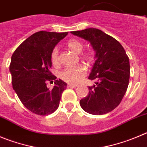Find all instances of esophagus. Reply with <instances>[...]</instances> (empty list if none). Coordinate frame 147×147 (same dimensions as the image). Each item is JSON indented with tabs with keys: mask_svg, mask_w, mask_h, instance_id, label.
<instances>
[{
	"mask_svg": "<svg viewBox=\"0 0 147 147\" xmlns=\"http://www.w3.org/2000/svg\"><path fill=\"white\" fill-rule=\"evenodd\" d=\"M67 87H68V88H77V87H78V85L68 84V85H67Z\"/></svg>",
	"mask_w": 147,
	"mask_h": 147,
	"instance_id": "obj_1",
	"label": "esophagus"
}]
</instances>
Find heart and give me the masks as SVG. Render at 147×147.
<instances>
[{
  "label": "heart",
  "instance_id": "heart-1",
  "mask_svg": "<svg viewBox=\"0 0 147 147\" xmlns=\"http://www.w3.org/2000/svg\"><path fill=\"white\" fill-rule=\"evenodd\" d=\"M67 47L71 51L77 53L82 51L83 44L79 40L71 39L67 43ZM81 59L87 61H90L93 59V53L91 52H85L81 55ZM51 61L54 66L59 64L58 49L57 48L53 49L51 53ZM86 67L83 64H78L74 67H67L61 72L60 77L64 81L72 84L78 83L86 75Z\"/></svg>",
  "mask_w": 147,
  "mask_h": 147
}]
</instances>
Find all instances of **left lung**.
I'll return each mask as SVG.
<instances>
[{"instance_id":"1","label":"left lung","mask_w":147,"mask_h":147,"mask_svg":"<svg viewBox=\"0 0 147 147\" xmlns=\"http://www.w3.org/2000/svg\"><path fill=\"white\" fill-rule=\"evenodd\" d=\"M71 33L89 41L96 52L88 77L95 84L89 86L88 94L80 100V106L91 115L108 113L120 105L127 90L131 73L128 57L117 40L98 29Z\"/></svg>"}]
</instances>
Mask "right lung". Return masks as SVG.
Returning a JSON list of instances; mask_svg holds the SVG:
<instances>
[{"label":"right lung","instance_id":"obj_1","mask_svg":"<svg viewBox=\"0 0 147 147\" xmlns=\"http://www.w3.org/2000/svg\"><path fill=\"white\" fill-rule=\"evenodd\" d=\"M68 32L40 31L29 37L13 52L9 71L13 90L24 107L39 115L53 113L59 106L67 83L50 72L51 53ZM52 89L47 81L53 82Z\"/></svg>","mask_w":147,"mask_h":147}]
</instances>
